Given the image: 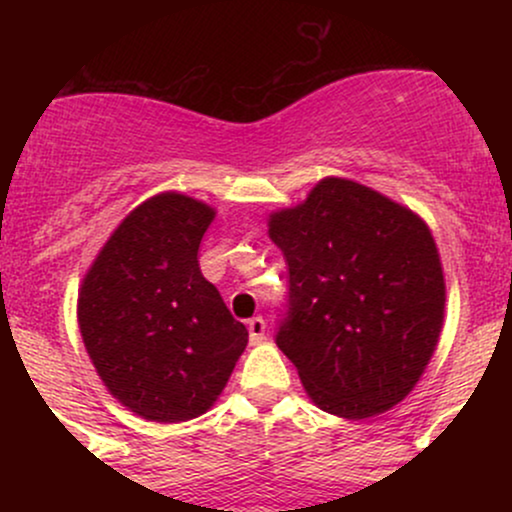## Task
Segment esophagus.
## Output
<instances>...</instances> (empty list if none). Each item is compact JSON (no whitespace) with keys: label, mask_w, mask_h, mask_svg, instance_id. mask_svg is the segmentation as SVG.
Instances as JSON below:
<instances>
[{"label":"esophagus","mask_w":512,"mask_h":512,"mask_svg":"<svg viewBox=\"0 0 512 512\" xmlns=\"http://www.w3.org/2000/svg\"><path fill=\"white\" fill-rule=\"evenodd\" d=\"M248 332H250V342H262L264 332H267V322H264L262 315L250 317V320H248Z\"/></svg>","instance_id":"obj_1"}]
</instances>
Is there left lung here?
I'll return each mask as SVG.
<instances>
[{"instance_id": "8db88e82", "label": "left lung", "mask_w": 512, "mask_h": 512, "mask_svg": "<svg viewBox=\"0 0 512 512\" xmlns=\"http://www.w3.org/2000/svg\"><path fill=\"white\" fill-rule=\"evenodd\" d=\"M269 238L289 267L276 346L317 407L368 419L402 402L443 325L426 223L366 185L325 178L296 209L272 214Z\"/></svg>"}]
</instances>
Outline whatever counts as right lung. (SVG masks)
Masks as SVG:
<instances>
[{
	"label": "right lung",
	"instance_id": "obj_1",
	"mask_svg": "<svg viewBox=\"0 0 512 512\" xmlns=\"http://www.w3.org/2000/svg\"><path fill=\"white\" fill-rule=\"evenodd\" d=\"M214 209L163 192L117 226L79 293L98 375L125 407L161 424L204 414L231 378L248 330L199 269Z\"/></svg>",
	"mask_w": 512,
	"mask_h": 512
}]
</instances>
